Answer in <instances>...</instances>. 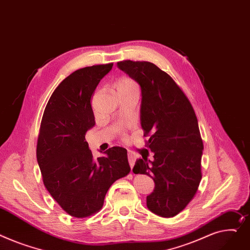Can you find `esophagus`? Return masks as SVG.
Listing matches in <instances>:
<instances>
[{
    "label": "esophagus",
    "instance_id": "34e87169",
    "mask_svg": "<svg viewBox=\"0 0 250 250\" xmlns=\"http://www.w3.org/2000/svg\"><path fill=\"white\" fill-rule=\"evenodd\" d=\"M127 159H128V164H129V166H130V169L132 170V167H134V165H135V163H136V155L132 153V152H130V151H128V153H127Z\"/></svg>",
    "mask_w": 250,
    "mask_h": 250
}]
</instances>
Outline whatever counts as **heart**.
<instances>
[{
  "mask_svg": "<svg viewBox=\"0 0 250 250\" xmlns=\"http://www.w3.org/2000/svg\"><path fill=\"white\" fill-rule=\"evenodd\" d=\"M138 88L136 82L129 78H122L116 83V89H134Z\"/></svg>",
  "mask_w": 250,
  "mask_h": 250,
  "instance_id": "heart-1",
  "label": "heart"
}]
</instances>
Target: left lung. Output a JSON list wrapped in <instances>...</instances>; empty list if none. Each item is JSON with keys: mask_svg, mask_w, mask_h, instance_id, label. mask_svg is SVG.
Returning a JSON list of instances; mask_svg holds the SVG:
<instances>
[{"mask_svg": "<svg viewBox=\"0 0 250 250\" xmlns=\"http://www.w3.org/2000/svg\"><path fill=\"white\" fill-rule=\"evenodd\" d=\"M118 67L139 83L141 125L154 160L138 159L136 174L155 182L146 207L162 217H174L195 196L202 178L203 142L194 109L172 77L147 61L125 60ZM147 151V149H146Z\"/></svg>", "mask_w": 250, "mask_h": 250, "instance_id": "8db88e82", "label": "left lung"}]
</instances>
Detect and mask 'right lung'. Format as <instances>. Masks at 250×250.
Listing matches in <instances>:
<instances>
[{
    "instance_id": "right-lung-1",
    "label": "right lung",
    "mask_w": 250,
    "mask_h": 250,
    "mask_svg": "<svg viewBox=\"0 0 250 250\" xmlns=\"http://www.w3.org/2000/svg\"><path fill=\"white\" fill-rule=\"evenodd\" d=\"M113 63L78 69L66 77L45 107L37 143L44 185L61 208L76 218L101 210L113 183L129 171L125 147L93 159L85 141L95 125L91 95Z\"/></svg>"
}]
</instances>
